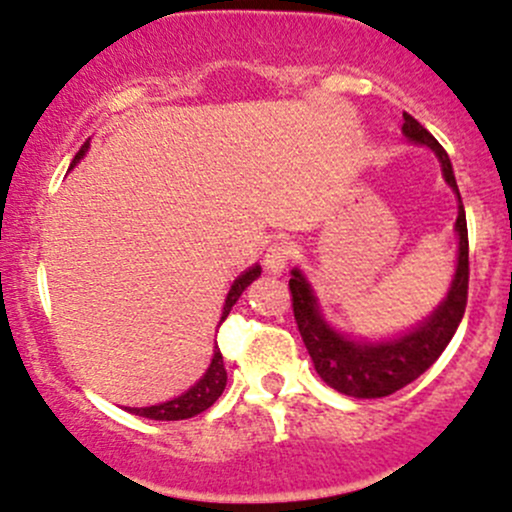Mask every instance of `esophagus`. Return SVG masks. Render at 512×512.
<instances>
[{"mask_svg":"<svg viewBox=\"0 0 512 512\" xmlns=\"http://www.w3.org/2000/svg\"><path fill=\"white\" fill-rule=\"evenodd\" d=\"M297 255V247H294L292 240H277L267 247L265 252V270L272 274L284 272V267L289 265V260Z\"/></svg>","mask_w":512,"mask_h":512,"instance_id":"obj_1","label":"esophagus"}]
</instances>
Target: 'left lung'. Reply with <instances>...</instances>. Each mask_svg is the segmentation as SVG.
<instances>
[{
	"label": "left lung",
	"mask_w": 512,
	"mask_h": 512,
	"mask_svg": "<svg viewBox=\"0 0 512 512\" xmlns=\"http://www.w3.org/2000/svg\"><path fill=\"white\" fill-rule=\"evenodd\" d=\"M402 117H405V125H402L405 137L410 142L427 144V147L434 149V154L441 161L446 184L454 188L456 196H459V218H456L459 265H456L449 297L422 326L414 328L407 336L387 343H355L333 331L321 319L309 282L301 277L299 270H294L292 279H289L294 319H297L306 351L314 360L316 373L333 390L351 397H363V400L387 397L410 385L412 380H417L449 346L451 336H454L461 319H464L466 299H469V228H466L464 203H461V193L459 186H456L449 154L412 115L402 112Z\"/></svg>",
	"instance_id": "left-lung-1"
}]
</instances>
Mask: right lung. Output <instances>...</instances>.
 <instances>
[{"instance_id":"1","label":"right lung","mask_w":512,"mask_h":512,"mask_svg":"<svg viewBox=\"0 0 512 512\" xmlns=\"http://www.w3.org/2000/svg\"><path fill=\"white\" fill-rule=\"evenodd\" d=\"M88 152V142L80 147V152L75 154L73 164H78L80 159H83V154ZM260 267H252V270H247L245 274H240L238 279H235V284L230 287L228 292V299H225V306H223V316H220V324H223L225 319H228L230 309L235 306V301L240 299V294L245 292V287H250L252 282H255L257 277H260ZM225 383H228V373H225V365H223V355H220V348H215L213 351V360H211V368L206 370V375H203L201 380H198L196 385L191 387V390L184 392L181 397H174V400L169 402H161V405H152V407H132L129 412L139 414V417H147V419H161V422H176V419H188V417H196V414L206 412L208 407L213 405L215 400H218L220 395H223L225 390Z\"/></svg>"}]
</instances>
